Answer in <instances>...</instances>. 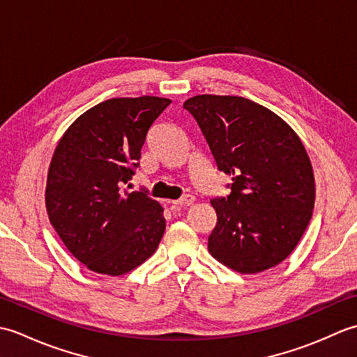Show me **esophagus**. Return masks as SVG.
I'll return each mask as SVG.
<instances>
[{"label":"esophagus","instance_id":"1","mask_svg":"<svg viewBox=\"0 0 357 357\" xmlns=\"http://www.w3.org/2000/svg\"><path fill=\"white\" fill-rule=\"evenodd\" d=\"M193 202H195V196H192V195H187V196H184V198H181V199H178V201H173V202H172V208L192 206Z\"/></svg>","mask_w":357,"mask_h":357}]
</instances>
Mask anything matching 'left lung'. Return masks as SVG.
<instances>
[{"instance_id": "8db88e82", "label": "left lung", "mask_w": 357, "mask_h": 357, "mask_svg": "<svg viewBox=\"0 0 357 357\" xmlns=\"http://www.w3.org/2000/svg\"><path fill=\"white\" fill-rule=\"evenodd\" d=\"M184 109L218 170L231 176L230 195L210 201L218 216L210 255L241 275L276 267L313 215L314 173L304 144L275 112L247 98L196 95Z\"/></svg>"}]
</instances>
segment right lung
<instances>
[{"mask_svg":"<svg viewBox=\"0 0 357 357\" xmlns=\"http://www.w3.org/2000/svg\"><path fill=\"white\" fill-rule=\"evenodd\" d=\"M170 102L159 96L102 101L73 121L53 151L45 208L67 250L89 270L126 275L161 242L164 208L121 185L135 174L149 128Z\"/></svg>","mask_w":357,"mask_h":357,"instance_id":"obj_1","label":"right lung"}]
</instances>
